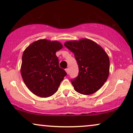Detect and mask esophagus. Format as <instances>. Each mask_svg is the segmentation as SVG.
<instances>
[{
    "mask_svg": "<svg viewBox=\"0 0 133 133\" xmlns=\"http://www.w3.org/2000/svg\"><path fill=\"white\" fill-rule=\"evenodd\" d=\"M65 71H66V73L68 74H69V69L68 68H66V69H65Z\"/></svg>",
    "mask_w": 133,
    "mask_h": 133,
    "instance_id": "1",
    "label": "esophagus"
}]
</instances>
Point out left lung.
<instances>
[{
  "label": "left lung",
  "mask_w": 133,
  "mask_h": 133,
  "mask_svg": "<svg viewBox=\"0 0 133 133\" xmlns=\"http://www.w3.org/2000/svg\"><path fill=\"white\" fill-rule=\"evenodd\" d=\"M64 45L74 54L79 74L71 79L74 90L90 95L97 91L107 81L110 71V59L101 46L90 39L66 42Z\"/></svg>",
  "instance_id": "obj_1"
}]
</instances>
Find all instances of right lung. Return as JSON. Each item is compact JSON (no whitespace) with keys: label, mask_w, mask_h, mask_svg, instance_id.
<instances>
[{"label":"right lung","mask_w":133,"mask_h":133,"mask_svg":"<svg viewBox=\"0 0 133 133\" xmlns=\"http://www.w3.org/2000/svg\"><path fill=\"white\" fill-rule=\"evenodd\" d=\"M62 47L58 41L41 39L32 43L23 52L21 75L25 85L35 95L41 97L53 95L66 75L59 67L56 55Z\"/></svg>","instance_id":"1"}]
</instances>
